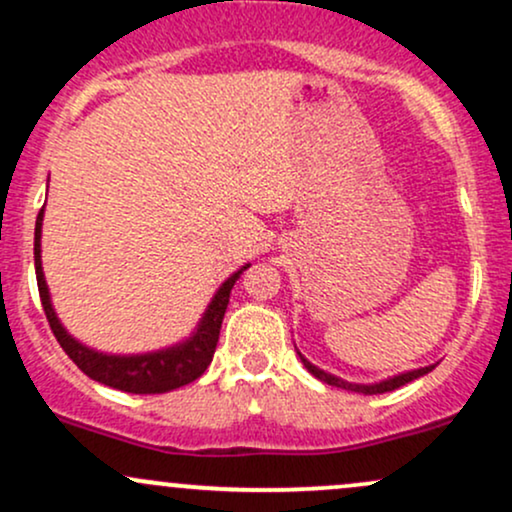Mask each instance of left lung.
Masks as SVG:
<instances>
[{
  "label": "left lung",
  "instance_id": "left-lung-1",
  "mask_svg": "<svg viewBox=\"0 0 512 512\" xmlns=\"http://www.w3.org/2000/svg\"><path fill=\"white\" fill-rule=\"evenodd\" d=\"M298 356H301L303 366L308 368V373H310V375H315L317 380H322V383H327V385H332V387H342V390L361 392V395H383V392L397 390V387L407 385V383H411V380H416V378H421V375L431 373V370L438 366V363H433V366L414 368V370H404V373L392 375V378H385V380H378V383H349V380L337 378V375H332V373H327V370H322V368L313 366V363H310L308 358H305V356L301 354V351H298Z\"/></svg>",
  "mask_w": 512,
  "mask_h": 512
}]
</instances>
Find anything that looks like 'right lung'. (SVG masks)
I'll list each match as a JSON object with an SVG mask.
<instances>
[{
  "instance_id": "obj_1",
  "label": "right lung",
  "mask_w": 512,
  "mask_h": 512,
  "mask_svg": "<svg viewBox=\"0 0 512 512\" xmlns=\"http://www.w3.org/2000/svg\"><path fill=\"white\" fill-rule=\"evenodd\" d=\"M43 214L45 207L40 209L38 219H35V279H38L40 301H43V310L48 315L50 330L57 337V342L64 349L72 361L79 366L91 380L103 383L115 390L132 392V395H161V392L178 390V387L192 383L199 375L207 370V366L214 358L216 342H219L221 322L226 315L228 298H231L233 284L238 276L250 267L243 264L238 272H233L214 293L204 315L199 317L195 332L185 337L182 342L166 346V349L146 351V354H105V351H96L91 346L81 344L72 334L64 330L60 317L55 313V305L50 301L48 281L43 274V255H40V236H43Z\"/></svg>"
}]
</instances>
